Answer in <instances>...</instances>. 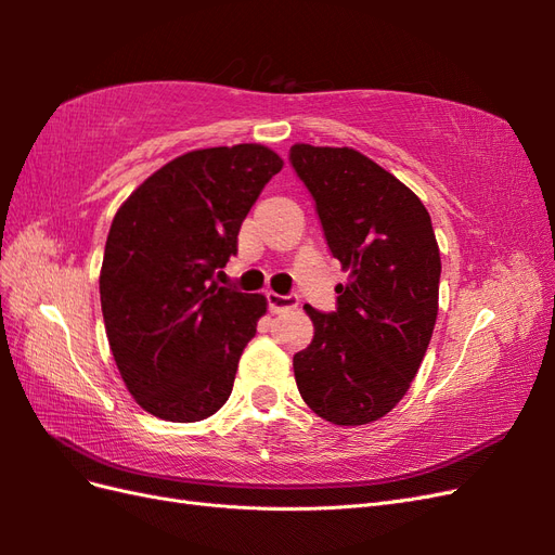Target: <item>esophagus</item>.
<instances>
[{"label":"esophagus","instance_id":"obj_1","mask_svg":"<svg viewBox=\"0 0 555 555\" xmlns=\"http://www.w3.org/2000/svg\"><path fill=\"white\" fill-rule=\"evenodd\" d=\"M266 300H268V308H271V312H282V310H294V308H298V296H296V294L280 296V294H275V292H268V294H266Z\"/></svg>","mask_w":555,"mask_h":555}]
</instances>
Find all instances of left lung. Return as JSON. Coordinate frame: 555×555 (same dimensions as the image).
<instances>
[{
  "label": "left lung",
  "mask_w": 555,
  "mask_h": 555,
  "mask_svg": "<svg viewBox=\"0 0 555 555\" xmlns=\"http://www.w3.org/2000/svg\"><path fill=\"white\" fill-rule=\"evenodd\" d=\"M331 255L349 273L338 308L306 306L312 343L294 357L306 405L335 426L389 414L422 365L438 319L440 247L418 196L354 147L289 150Z\"/></svg>",
  "instance_id": "1"
}]
</instances>
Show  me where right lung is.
<instances>
[{
  "label": "right lung",
  "instance_id": "right-lung-1",
  "mask_svg": "<svg viewBox=\"0 0 555 555\" xmlns=\"http://www.w3.org/2000/svg\"><path fill=\"white\" fill-rule=\"evenodd\" d=\"M271 147L192 150L162 166L115 212L99 294L108 345L139 405L164 422L208 418L231 396L266 296L212 282L282 169Z\"/></svg>",
  "mask_w": 555,
  "mask_h": 555
}]
</instances>
